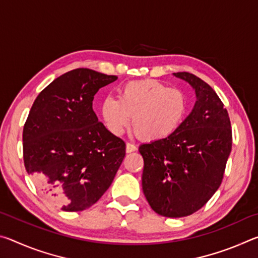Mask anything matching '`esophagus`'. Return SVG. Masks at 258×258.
<instances>
[{
    "label": "esophagus",
    "instance_id": "34e87169",
    "mask_svg": "<svg viewBox=\"0 0 258 258\" xmlns=\"http://www.w3.org/2000/svg\"><path fill=\"white\" fill-rule=\"evenodd\" d=\"M138 148L135 145H133V143H126V152L127 154H130V152H133V151H137Z\"/></svg>",
    "mask_w": 258,
    "mask_h": 258
}]
</instances>
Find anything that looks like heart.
Listing matches in <instances>:
<instances>
[{"mask_svg":"<svg viewBox=\"0 0 258 258\" xmlns=\"http://www.w3.org/2000/svg\"><path fill=\"white\" fill-rule=\"evenodd\" d=\"M187 108L186 94L182 90L157 80H140L121 85L119 99H104L101 112L112 133L123 132L133 116V127L139 137L148 142H158L180 128Z\"/></svg>","mask_w":258,"mask_h":258,"instance_id":"1","label":"heart"}]
</instances>
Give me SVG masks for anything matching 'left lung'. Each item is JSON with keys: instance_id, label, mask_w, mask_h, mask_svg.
<instances>
[{"instance_id": "1", "label": "left lung", "mask_w": 258, "mask_h": 258, "mask_svg": "<svg viewBox=\"0 0 258 258\" xmlns=\"http://www.w3.org/2000/svg\"><path fill=\"white\" fill-rule=\"evenodd\" d=\"M176 76L194 87L197 101L175 133L141 145L142 189L161 216L183 217L199 211L220 187L232 149L228 110L215 91L194 74Z\"/></svg>"}]
</instances>
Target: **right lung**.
<instances>
[{"mask_svg":"<svg viewBox=\"0 0 258 258\" xmlns=\"http://www.w3.org/2000/svg\"><path fill=\"white\" fill-rule=\"evenodd\" d=\"M117 76L77 68L37 95L23 132L24 163L41 194L64 212L94 205L113 181L125 142L98 120L95 93Z\"/></svg>","mask_w":258,"mask_h":258,"instance_id":"right-lung-1","label":"right lung"}]
</instances>
